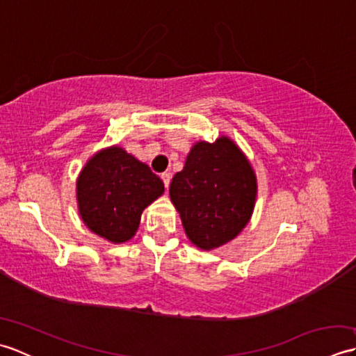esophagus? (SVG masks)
I'll return each mask as SVG.
<instances>
[{
  "label": "esophagus",
  "mask_w": 356,
  "mask_h": 356,
  "mask_svg": "<svg viewBox=\"0 0 356 356\" xmlns=\"http://www.w3.org/2000/svg\"><path fill=\"white\" fill-rule=\"evenodd\" d=\"M161 179H162V182H163L166 190H168L170 182H171V174L170 172H163V174H161Z\"/></svg>",
  "instance_id": "1"
}]
</instances>
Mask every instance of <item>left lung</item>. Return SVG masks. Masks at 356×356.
I'll return each mask as SVG.
<instances>
[{
  "label": "left lung",
  "instance_id": "left-lung-1",
  "mask_svg": "<svg viewBox=\"0 0 356 356\" xmlns=\"http://www.w3.org/2000/svg\"><path fill=\"white\" fill-rule=\"evenodd\" d=\"M170 199L186 237L203 251L236 238L249 223L257 200V176L243 151L228 136L191 147L174 174Z\"/></svg>",
  "mask_w": 356,
  "mask_h": 356
}]
</instances>
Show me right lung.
Instances as JSON below:
<instances>
[{"label": "right lung", "instance_id": "obj_1", "mask_svg": "<svg viewBox=\"0 0 356 356\" xmlns=\"http://www.w3.org/2000/svg\"><path fill=\"white\" fill-rule=\"evenodd\" d=\"M165 191L147 163L119 145L88 159L76 179L78 213L87 228L110 243L131 240L143 209Z\"/></svg>", "mask_w": 356, "mask_h": 356}]
</instances>
